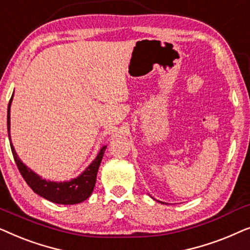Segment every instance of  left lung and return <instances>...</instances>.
<instances>
[{
    "mask_svg": "<svg viewBox=\"0 0 250 250\" xmlns=\"http://www.w3.org/2000/svg\"><path fill=\"white\" fill-rule=\"evenodd\" d=\"M157 201H158V203H160V204H164V203H163V201H159V200H157Z\"/></svg>",
    "mask_w": 250,
    "mask_h": 250,
    "instance_id": "8db88e82",
    "label": "left lung"
}]
</instances>
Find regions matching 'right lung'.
<instances>
[{"label":"right lung","instance_id":"add662e5","mask_svg":"<svg viewBox=\"0 0 250 250\" xmlns=\"http://www.w3.org/2000/svg\"><path fill=\"white\" fill-rule=\"evenodd\" d=\"M12 99L13 94L11 99H10L8 105V135L13 158H15L17 167H18L19 172L22 175L23 180L26 181V183L32 188L34 192L40 194L44 199L56 204L75 205L86 200L91 196L92 192H93L99 166H100L107 146H102L93 162L85 168L83 173H81L75 179L63 181V182H56V181L42 179L39 174H36L21 162V159L19 158L15 148H13L11 136H10V108H11Z\"/></svg>","mask_w":250,"mask_h":250}]
</instances>
